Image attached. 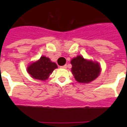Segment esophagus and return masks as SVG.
I'll use <instances>...</instances> for the list:
<instances>
[{
	"mask_svg": "<svg viewBox=\"0 0 127 127\" xmlns=\"http://www.w3.org/2000/svg\"><path fill=\"white\" fill-rule=\"evenodd\" d=\"M61 67L62 68H66V67H67V66H66V65H64V66H61Z\"/></svg>",
	"mask_w": 127,
	"mask_h": 127,
	"instance_id": "esophagus-1",
	"label": "esophagus"
}]
</instances>
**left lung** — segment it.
Wrapping results in <instances>:
<instances>
[{"label":"left lung","mask_w":127,"mask_h":127,"mask_svg":"<svg viewBox=\"0 0 127 127\" xmlns=\"http://www.w3.org/2000/svg\"><path fill=\"white\" fill-rule=\"evenodd\" d=\"M71 71L76 80L80 83L88 84L98 77L101 67L98 63L85 59L81 55L71 60Z\"/></svg>","instance_id":"1"}]
</instances>
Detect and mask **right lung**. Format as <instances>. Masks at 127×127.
Returning <instances> with one entry per match:
<instances>
[{"mask_svg": "<svg viewBox=\"0 0 127 127\" xmlns=\"http://www.w3.org/2000/svg\"><path fill=\"white\" fill-rule=\"evenodd\" d=\"M57 68L55 63L51 61L49 58L42 56L38 61L30 64L27 68V71L33 78L45 80Z\"/></svg>", "mask_w": 127, "mask_h": 127, "instance_id": "obj_1", "label": "right lung"}]
</instances>
